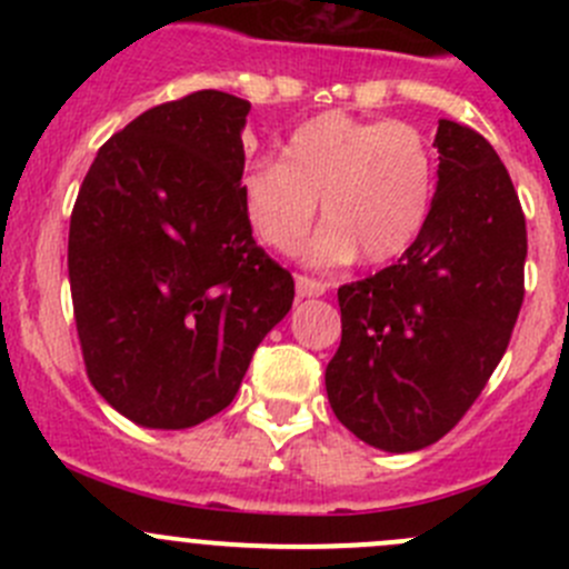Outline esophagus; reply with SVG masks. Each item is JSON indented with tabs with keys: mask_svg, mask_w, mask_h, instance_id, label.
Returning a JSON list of instances; mask_svg holds the SVG:
<instances>
[{
	"mask_svg": "<svg viewBox=\"0 0 569 569\" xmlns=\"http://www.w3.org/2000/svg\"><path fill=\"white\" fill-rule=\"evenodd\" d=\"M295 286L297 297H321L327 291V283H321L317 278H308V274H297Z\"/></svg>",
	"mask_w": 569,
	"mask_h": 569,
	"instance_id": "1",
	"label": "esophagus"
}]
</instances>
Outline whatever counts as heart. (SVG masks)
<instances>
[{
    "label": "heart",
    "mask_w": 569,
    "mask_h": 569,
    "mask_svg": "<svg viewBox=\"0 0 569 569\" xmlns=\"http://www.w3.org/2000/svg\"><path fill=\"white\" fill-rule=\"evenodd\" d=\"M438 162L421 129L405 120H366L321 112L289 134L283 162H258L242 176V209L258 242L278 252L300 248L317 220L325 226L306 250L317 267L363 256L388 263L427 228Z\"/></svg>",
    "instance_id": "b5f03b06"
}]
</instances>
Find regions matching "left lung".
Segmentation results:
<instances>
[{
  "label": "left lung",
  "instance_id": "1",
  "mask_svg": "<svg viewBox=\"0 0 569 569\" xmlns=\"http://www.w3.org/2000/svg\"><path fill=\"white\" fill-rule=\"evenodd\" d=\"M438 192L410 250L338 289L341 347L325 371L338 421L375 449L432 446L479 399L523 306L526 217L496 148L440 120Z\"/></svg>",
  "mask_w": 569,
  "mask_h": 569
}]
</instances>
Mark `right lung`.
I'll list each match as a JSON object with an SVG mask.
<instances>
[{
  "label": "right lung",
  "mask_w": 569,
  "mask_h": 569,
  "mask_svg": "<svg viewBox=\"0 0 569 569\" xmlns=\"http://www.w3.org/2000/svg\"><path fill=\"white\" fill-rule=\"evenodd\" d=\"M248 112L220 90L151 107L79 187L68 278L84 369L140 427L189 429L226 410L295 300L242 209Z\"/></svg>",
  "instance_id": "right-lung-1"
}]
</instances>
